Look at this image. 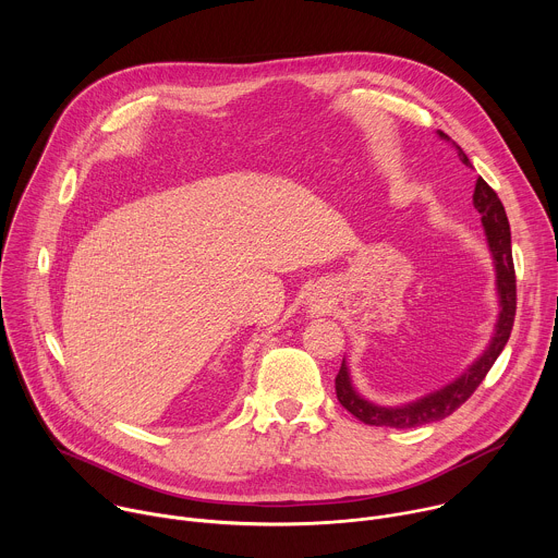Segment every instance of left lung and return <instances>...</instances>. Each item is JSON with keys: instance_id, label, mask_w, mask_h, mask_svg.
<instances>
[{"instance_id": "1", "label": "left lung", "mask_w": 558, "mask_h": 558, "mask_svg": "<svg viewBox=\"0 0 558 558\" xmlns=\"http://www.w3.org/2000/svg\"><path fill=\"white\" fill-rule=\"evenodd\" d=\"M441 138H448L444 132H439ZM459 161L465 168H472L468 161L465 151L454 143ZM472 205L474 209L482 214V222L488 235V245L495 258L497 267V289H499V302H501V313H499V323H497V333L488 347V351L476 360L457 381L448 384L446 388L424 397V400L400 407V409H384L375 407L355 392L351 386V377L347 371V364L342 362L340 373L336 375V395L340 404L360 422L368 426H386V428H415L424 426L430 422H439L448 415H452L468 397L480 388V384L486 379L488 371L497 362L499 353L510 340L512 325H514V313H517V276H514V263H512V243H510V222L506 216V209L497 196V192L480 177L474 185L472 194Z\"/></svg>"}]
</instances>
